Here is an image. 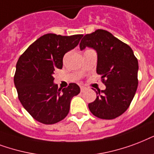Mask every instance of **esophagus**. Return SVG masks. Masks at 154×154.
<instances>
[{
  "label": "esophagus",
  "mask_w": 154,
  "mask_h": 154,
  "mask_svg": "<svg viewBox=\"0 0 154 154\" xmlns=\"http://www.w3.org/2000/svg\"><path fill=\"white\" fill-rule=\"evenodd\" d=\"M85 89H86V87H84V86H80L81 91H83L85 90Z\"/></svg>",
  "instance_id": "esophagus-1"
}]
</instances>
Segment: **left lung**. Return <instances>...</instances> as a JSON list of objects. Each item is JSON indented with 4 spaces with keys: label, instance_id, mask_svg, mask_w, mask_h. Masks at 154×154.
<instances>
[{
    "label": "left lung",
    "instance_id": "1",
    "mask_svg": "<svg viewBox=\"0 0 154 154\" xmlns=\"http://www.w3.org/2000/svg\"><path fill=\"white\" fill-rule=\"evenodd\" d=\"M91 47L97 52L96 72L101 75L105 90L96 91V100L88 104L96 117L112 120L125 112L137 89L138 61L133 50L104 29L86 34L79 44L83 51Z\"/></svg>",
    "mask_w": 154,
    "mask_h": 154
}]
</instances>
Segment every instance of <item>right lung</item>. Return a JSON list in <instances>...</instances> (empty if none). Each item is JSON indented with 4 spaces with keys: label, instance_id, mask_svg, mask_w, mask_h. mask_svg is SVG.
I'll use <instances>...</instances> for the list:
<instances>
[{
    "label": "right lung",
    "instance_id": "obj_1",
    "mask_svg": "<svg viewBox=\"0 0 154 154\" xmlns=\"http://www.w3.org/2000/svg\"><path fill=\"white\" fill-rule=\"evenodd\" d=\"M83 34L61 36L47 34L24 52L16 65L14 84L24 108L38 122L53 125L63 120L71 99L80 92L76 83L58 88L54 83L56 69L63 68L64 54L79 44Z\"/></svg>",
    "mask_w": 154,
    "mask_h": 154
}]
</instances>
